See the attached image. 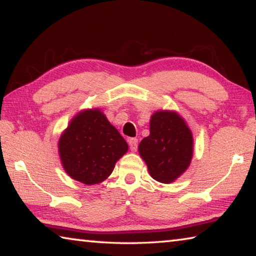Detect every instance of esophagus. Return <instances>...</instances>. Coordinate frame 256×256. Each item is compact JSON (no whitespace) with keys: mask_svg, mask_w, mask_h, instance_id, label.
<instances>
[{"mask_svg":"<svg viewBox=\"0 0 256 256\" xmlns=\"http://www.w3.org/2000/svg\"><path fill=\"white\" fill-rule=\"evenodd\" d=\"M128 146H130V149L131 151H136L138 150V138H128Z\"/></svg>","mask_w":256,"mask_h":256,"instance_id":"34e87169","label":"esophagus"}]
</instances>
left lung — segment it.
<instances>
[{
	"mask_svg": "<svg viewBox=\"0 0 256 256\" xmlns=\"http://www.w3.org/2000/svg\"><path fill=\"white\" fill-rule=\"evenodd\" d=\"M138 152L154 180L172 183L190 166L192 132L177 112L158 110L151 116L150 134L140 142Z\"/></svg>",
	"mask_w": 256,
	"mask_h": 256,
	"instance_id": "obj_1",
	"label": "left lung"
}]
</instances>
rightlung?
Listing matches in <instances>:
<instances>
[{
    "label": "right lung",
    "instance_id": "obj_1",
    "mask_svg": "<svg viewBox=\"0 0 256 256\" xmlns=\"http://www.w3.org/2000/svg\"><path fill=\"white\" fill-rule=\"evenodd\" d=\"M128 149L126 141L100 110L80 112L58 141L64 170L86 185L105 180Z\"/></svg>",
    "mask_w": 256,
    "mask_h": 256
}]
</instances>
